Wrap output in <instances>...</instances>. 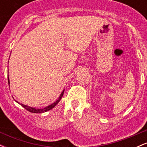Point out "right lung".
<instances>
[{
  "label": "right lung",
  "mask_w": 147,
  "mask_h": 147,
  "mask_svg": "<svg viewBox=\"0 0 147 147\" xmlns=\"http://www.w3.org/2000/svg\"><path fill=\"white\" fill-rule=\"evenodd\" d=\"M8 83H9V76H8ZM63 92H64V90L62 91V92L61 93V95L59 96V97L58 99L56 101V102H55L54 103H52V104H50V105H49L48 106H46V107L43 108V109H36V108H33V107H30V106H28L27 105H25V104H21V103H19L17 101H16V102L18 103V104H20V105L23 106V108H24L25 109H26L27 111H30V112L31 113H45V112H47L48 111H50L51 110V109H53L54 107H55V106L57 105V104H58L59 102H60L61 99V97H63Z\"/></svg>",
  "instance_id": "add662e5"
}]
</instances>
